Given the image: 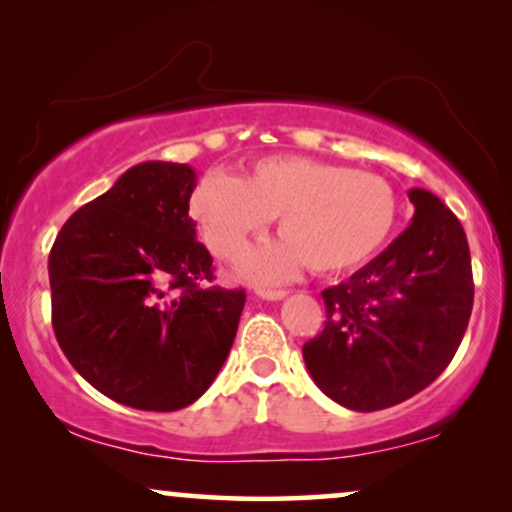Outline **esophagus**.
I'll list each match as a JSON object with an SVG mask.
<instances>
[{
	"label": "esophagus",
	"mask_w": 512,
	"mask_h": 512,
	"mask_svg": "<svg viewBox=\"0 0 512 512\" xmlns=\"http://www.w3.org/2000/svg\"><path fill=\"white\" fill-rule=\"evenodd\" d=\"M255 293H257V297H262V300H283V297L288 295V290H276V288H257Z\"/></svg>",
	"instance_id": "34e87169"
}]
</instances>
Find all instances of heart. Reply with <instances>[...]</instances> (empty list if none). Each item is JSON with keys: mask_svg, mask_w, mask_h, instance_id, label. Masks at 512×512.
I'll list each match as a JSON object with an SVG mask.
<instances>
[{"mask_svg": "<svg viewBox=\"0 0 512 512\" xmlns=\"http://www.w3.org/2000/svg\"><path fill=\"white\" fill-rule=\"evenodd\" d=\"M191 217L217 257H236L278 217L283 238L250 250L238 274L255 283L352 269L383 248L397 224V193L383 177L326 160L276 155L245 177L212 170L189 200Z\"/></svg>", "mask_w": 512, "mask_h": 512, "instance_id": "1", "label": "heart"}]
</instances>
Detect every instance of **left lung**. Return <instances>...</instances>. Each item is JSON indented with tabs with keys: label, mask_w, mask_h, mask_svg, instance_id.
Listing matches in <instances>:
<instances>
[{
	"label": "left lung",
	"mask_w": 512,
	"mask_h": 512,
	"mask_svg": "<svg viewBox=\"0 0 512 512\" xmlns=\"http://www.w3.org/2000/svg\"><path fill=\"white\" fill-rule=\"evenodd\" d=\"M375 260L321 293L326 328L304 342L309 375L340 406L380 411L425 390L454 359L472 312L468 238L435 193Z\"/></svg>",
	"instance_id": "left-lung-1"
}]
</instances>
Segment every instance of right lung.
I'll use <instances>...</instances> for the list:
<instances>
[{
    "mask_svg": "<svg viewBox=\"0 0 512 512\" xmlns=\"http://www.w3.org/2000/svg\"><path fill=\"white\" fill-rule=\"evenodd\" d=\"M196 170L148 160L82 205L49 252L51 323L63 354L101 394L177 411L217 378L245 290L212 281L189 200Z\"/></svg>",
    "mask_w": 512,
    "mask_h": 512,
    "instance_id": "right-lung-1",
    "label": "right lung"
}]
</instances>
